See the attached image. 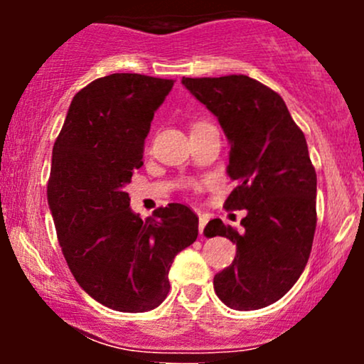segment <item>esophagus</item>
I'll return each instance as SVG.
<instances>
[{
	"mask_svg": "<svg viewBox=\"0 0 364 364\" xmlns=\"http://www.w3.org/2000/svg\"><path fill=\"white\" fill-rule=\"evenodd\" d=\"M207 223H208V215L200 214V219H198V232H200V236L203 235V228H205Z\"/></svg>",
	"mask_w": 364,
	"mask_h": 364,
	"instance_id": "esophagus-1",
	"label": "esophagus"
}]
</instances>
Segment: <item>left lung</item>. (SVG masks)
<instances>
[{
  "label": "left lung",
  "instance_id": "1",
  "mask_svg": "<svg viewBox=\"0 0 364 364\" xmlns=\"http://www.w3.org/2000/svg\"><path fill=\"white\" fill-rule=\"evenodd\" d=\"M183 85L217 116L229 145L228 174L237 186L225 208H245L243 231L220 219L205 236L236 243V257L215 274L229 308L248 311L281 299L306 267L316 228V173L306 139L281 95L246 75L186 78Z\"/></svg>",
  "mask_w": 364,
  "mask_h": 364
}]
</instances>
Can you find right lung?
I'll use <instances>...</instances> for the list:
<instances>
[{
    "label": "right lung",
    "mask_w": 364,
    "mask_h": 364,
    "mask_svg": "<svg viewBox=\"0 0 364 364\" xmlns=\"http://www.w3.org/2000/svg\"><path fill=\"white\" fill-rule=\"evenodd\" d=\"M173 85L139 73L97 78L77 92L54 141L48 203L61 252L82 289L116 311L164 301L171 263L198 236L190 207L169 203L141 220L124 191Z\"/></svg>",
    "instance_id": "obj_1"
}]
</instances>
